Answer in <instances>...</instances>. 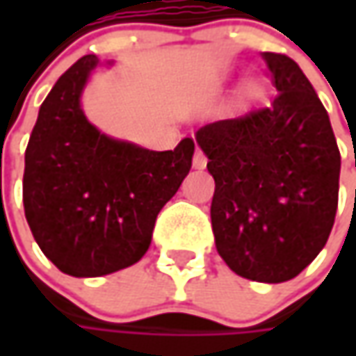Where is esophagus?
Segmentation results:
<instances>
[{
  "label": "esophagus",
  "mask_w": 356,
  "mask_h": 356,
  "mask_svg": "<svg viewBox=\"0 0 356 356\" xmlns=\"http://www.w3.org/2000/svg\"><path fill=\"white\" fill-rule=\"evenodd\" d=\"M192 164H194V168H196V170H204V168H206V164H208V158H206V154H204L200 148H196V152H194Z\"/></svg>",
  "instance_id": "34e87169"
}]
</instances>
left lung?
<instances>
[{
    "instance_id": "obj_1",
    "label": "left lung",
    "mask_w": 356,
    "mask_h": 356,
    "mask_svg": "<svg viewBox=\"0 0 356 356\" xmlns=\"http://www.w3.org/2000/svg\"><path fill=\"white\" fill-rule=\"evenodd\" d=\"M277 97L196 132L213 176L216 250L245 280L283 283L319 255L335 224L341 154L299 65L261 53Z\"/></svg>"
}]
</instances>
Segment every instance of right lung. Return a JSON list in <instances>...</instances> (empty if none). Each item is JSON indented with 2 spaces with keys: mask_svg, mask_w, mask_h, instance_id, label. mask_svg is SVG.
Listing matches in <instances>:
<instances>
[{
  "mask_svg": "<svg viewBox=\"0 0 356 356\" xmlns=\"http://www.w3.org/2000/svg\"><path fill=\"white\" fill-rule=\"evenodd\" d=\"M97 67L99 59L85 55L59 76L25 150L27 224L41 252L73 277H101L136 264L194 156L192 138L156 152L90 124L81 97Z\"/></svg>",
  "mask_w": 356,
  "mask_h": 356,
  "instance_id": "1",
  "label": "right lung"
}]
</instances>
